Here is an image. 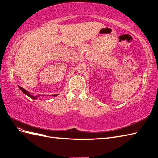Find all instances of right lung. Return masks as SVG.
<instances>
[{"mask_svg": "<svg viewBox=\"0 0 158 158\" xmlns=\"http://www.w3.org/2000/svg\"><path fill=\"white\" fill-rule=\"evenodd\" d=\"M19 86V88H20L21 90L23 92L24 94H25L26 95H27L28 97H29L30 98H33V99H36V98H37V96H32V95H31V94L29 93V92H28L26 90H25V89H24V88H23L22 87L19 86ZM56 95H57V94H56ZM56 94H54V95H53V96H56Z\"/></svg>", "mask_w": 158, "mask_h": 158, "instance_id": "right-lung-1", "label": "right lung"}]
</instances>
